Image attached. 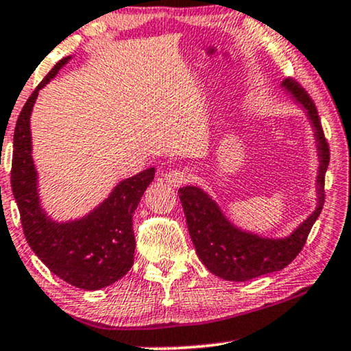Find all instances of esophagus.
<instances>
[{"mask_svg":"<svg viewBox=\"0 0 351 351\" xmlns=\"http://www.w3.org/2000/svg\"><path fill=\"white\" fill-rule=\"evenodd\" d=\"M164 180L169 182L170 186H180L189 181L191 175L187 170H171V171H167L164 175Z\"/></svg>","mask_w":351,"mask_h":351,"instance_id":"esophagus-1","label":"esophagus"}]
</instances>
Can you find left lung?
I'll return each instance as SVG.
<instances>
[{"label": "left lung", "instance_id": "obj_1", "mask_svg": "<svg viewBox=\"0 0 351 351\" xmlns=\"http://www.w3.org/2000/svg\"><path fill=\"white\" fill-rule=\"evenodd\" d=\"M295 101L300 103L315 127L318 141L319 171H318V206L307 219L286 239H261L237 229L224 218L219 206L195 186L178 189L182 210L186 215L192 243L205 267L211 274L229 281H246L256 276L272 274L293 263L302 251L315 221L318 219L324 204V175L329 165V145L326 141L317 106L305 88L294 79H285L281 84Z\"/></svg>", "mask_w": 351, "mask_h": 351}]
</instances>
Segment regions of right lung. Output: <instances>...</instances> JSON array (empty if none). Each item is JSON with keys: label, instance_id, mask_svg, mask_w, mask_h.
<instances>
[{"label": "right lung", "instance_id": "add662e5", "mask_svg": "<svg viewBox=\"0 0 351 351\" xmlns=\"http://www.w3.org/2000/svg\"><path fill=\"white\" fill-rule=\"evenodd\" d=\"M68 58H62L47 73L19 114L14 130L11 186L23 234L34 254L58 278L76 288L95 291L116 283L132 269L135 253L132 218L146 187L154 180V169L121 181L110 197L82 219L60 224L47 218L39 205L29 114L39 88L57 75Z\"/></svg>", "mask_w": 351, "mask_h": 351}]
</instances>
